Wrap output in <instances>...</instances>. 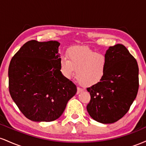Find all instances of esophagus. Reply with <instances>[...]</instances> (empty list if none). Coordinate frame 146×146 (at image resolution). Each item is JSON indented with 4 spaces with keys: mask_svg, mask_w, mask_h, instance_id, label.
<instances>
[{
    "mask_svg": "<svg viewBox=\"0 0 146 146\" xmlns=\"http://www.w3.org/2000/svg\"><path fill=\"white\" fill-rule=\"evenodd\" d=\"M82 91H83V89H82V88H80V87L78 86V91H77V93H81Z\"/></svg>",
    "mask_w": 146,
    "mask_h": 146,
    "instance_id": "34e87169",
    "label": "esophagus"
}]
</instances>
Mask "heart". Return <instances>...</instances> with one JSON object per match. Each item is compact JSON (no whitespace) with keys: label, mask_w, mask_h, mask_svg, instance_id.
Instances as JSON below:
<instances>
[{"label":"heart","mask_w":146,"mask_h":146,"mask_svg":"<svg viewBox=\"0 0 146 146\" xmlns=\"http://www.w3.org/2000/svg\"><path fill=\"white\" fill-rule=\"evenodd\" d=\"M108 67L105 55L86 46H73L67 51V58L60 59V69L67 79L74 76L84 86H93L104 78Z\"/></svg>","instance_id":"1"}]
</instances>
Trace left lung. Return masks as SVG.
Here are the masks:
<instances>
[{
	"label": "left lung",
	"instance_id": "obj_1",
	"mask_svg": "<svg viewBox=\"0 0 146 146\" xmlns=\"http://www.w3.org/2000/svg\"><path fill=\"white\" fill-rule=\"evenodd\" d=\"M108 67L100 82L87 88L90 100L87 111L95 121L112 123L128 113L139 90L136 59L123 44L110 46L106 52Z\"/></svg>",
	"mask_w": 146,
	"mask_h": 146
}]
</instances>
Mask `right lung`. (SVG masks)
Here are the masks:
<instances>
[{
	"instance_id": "1",
	"label": "right lung",
	"mask_w": 146,
	"mask_h": 146,
	"mask_svg": "<svg viewBox=\"0 0 146 146\" xmlns=\"http://www.w3.org/2000/svg\"><path fill=\"white\" fill-rule=\"evenodd\" d=\"M57 41L27 42L11 58L8 76L10 95L33 121H52L61 116L77 87L62 74Z\"/></svg>"
}]
</instances>
